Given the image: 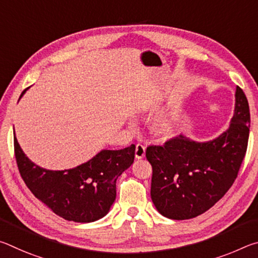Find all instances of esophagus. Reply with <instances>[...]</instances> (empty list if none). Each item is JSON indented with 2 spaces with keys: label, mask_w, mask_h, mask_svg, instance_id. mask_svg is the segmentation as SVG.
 Instances as JSON below:
<instances>
[{
  "label": "esophagus",
  "mask_w": 258,
  "mask_h": 258,
  "mask_svg": "<svg viewBox=\"0 0 258 258\" xmlns=\"http://www.w3.org/2000/svg\"><path fill=\"white\" fill-rule=\"evenodd\" d=\"M145 156H146V148L142 145H137V148H135V158L141 159Z\"/></svg>",
  "instance_id": "34e87169"
}]
</instances>
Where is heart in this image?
I'll use <instances>...</instances> for the list:
<instances>
[{
  "label": "heart",
  "instance_id": "heart-1",
  "mask_svg": "<svg viewBox=\"0 0 258 258\" xmlns=\"http://www.w3.org/2000/svg\"><path fill=\"white\" fill-rule=\"evenodd\" d=\"M173 128V124L171 120H163L161 123L158 125V131L161 133H168L171 132Z\"/></svg>",
  "mask_w": 258,
  "mask_h": 258
}]
</instances>
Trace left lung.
Segmentation results:
<instances>
[{
  "mask_svg": "<svg viewBox=\"0 0 258 258\" xmlns=\"http://www.w3.org/2000/svg\"><path fill=\"white\" fill-rule=\"evenodd\" d=\"M229 128L209 141L178 135L163 146H149L152 166L151 199L161 215L189 220L208 211L237 178L249 138L250 112L243 91L237 86Z\"/></svg>",
  "mask_w": 258,
  "mask_h": 258,
  "instance_id": "8db88e82",
  "label": "left lung"
}]
</instances>
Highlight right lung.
I'll return each mask as SVG.
<instances>
[{"label": "right lung", "mask_w": 258, "mask_h": 258, "mask_svg": "<svg viewBox=\"0 0 258 258\" xmlns=\"http://www.w3.org/2000/svg\"><path fill=\"white\" fill-rule=\"evenodd\" d=\"M134 152V145L119 150L103 149L76 167L51 171L25 155L15 134L17 165L26 185L56 215L77 223H90L107 215L116 199L117 178L133 164Z\"/></svg>", "instance_id": "right-lung-1"}]
</instances>
